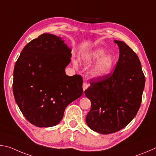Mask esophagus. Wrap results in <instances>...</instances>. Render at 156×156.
I'll list each match as a JSON object with an SVG mask.
<instances>
[{
  "mask_svg": "<svg viewBox=\"0 0 156 156\" xmlns=\"http://www.w3.org/2000/svg\"><path fill=\"white\" fill-rule=\"evenodd\" d=\"M88 88V84L86 83H83V92L86 90Z\"/></svg>",
  "mask_w": 156,
  "mask_h": 156,
  "instance_id": "esophagus-1",
  "label": "esophagus"
}]
</instances>
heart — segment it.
<instances>
[{
  "mask_svg": "<svg viewBox=\"0 0 156 156\" xmlns=\"http://www.w3.org/2000/svg\"><path fill=\"white\" fill-rule=\"evenodd\" d=\"M82 61L88 66L96 63L90 70L89 74L92 78L97 80H101L108 76L115 65L114 57L112 55H106V51L103 48H97L83 53ZM73 64L77 66V61L74 60Z\"/></svg>",
  "mask_w": 156,
  "mask_h": 156,
  "instance_id": "heart-1",
  "label": "heart"
}]
</instances>
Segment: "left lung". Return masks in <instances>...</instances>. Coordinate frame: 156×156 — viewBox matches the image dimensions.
<instances>
[{
    "label": "left lung",
    "instance_id": "obj_1",
    "mask_svg": "<svg viewBox=\"0 0 156 156\" xmlns=\"http://www.w3.org/2000/svg\"><path fill=\"white\" fill-rule=\"evenodd\" d=\"M114 42L120 53L114 73L101 80H91L84 92L91 101L86 123L102 134L118 132L132 121L140 108L145 84L137 55L124 42Z\"/></svg>",
    "mask_w": 156,
    "mask_h": 156
}]
</instances>
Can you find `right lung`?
Segmentation results:
<instances>
[{"mask_svg": "<svg viewBox=\"0 0 156 156\" xmlns=\"http://www.w3.org/2000/svg\"><path fill=\"white\" fill-rule=\"evenodd\" d=\"M71 48L62 37L40 35L24 46L13 70V92L27 121L39 127L59 123L66 108L83 94L80 75L68 76Z\"/></svg>", "mask_w": 156, "mask_h": 156, "instance_id": "1", "label": "right lung"}]
</instances>
